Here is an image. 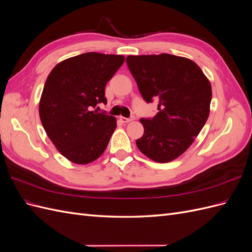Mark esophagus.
Here are the masks:
<instances>
[{"label": "esophagus", "mask_w": 252, "mask_h": 252, "mask_svg": "<svg viewBox=\"0 0 252 252\" xmlns=\"http://www.w3.org/2000/svg\"><path fill=\"white\" fill-rule=\"evenodd\" d=\"M134 119V117H130V118H125V117H120V121L122 123H129Z\"/></svg>", "instance_id": "obj_1"}]
</instances>
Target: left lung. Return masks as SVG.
<instances>
[{"label": "left lung", "mask_w": 252, "mask_h": 252, "mask_svg": "<svg viewBox=\"0 0 252 252\" xmlns=\"http://www.w3.org/2000/svg\"><path fill=\"white\" fill-rule=\"evenodd\" d=\"M127 66L143 98L158 101L152 119H141L136 146L152 161L167 163L189 148L209 116L211 86L193 61L161 53L128 56Z\"/></svg>", "instance_id": "left-lung-1"}]
</instances>
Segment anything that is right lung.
<instances>
[{"instance_id": "right-lung-1", "label": "right lung", "mask_w": 252, "mask_h": 252, "mask_svg": "<svg viewBox=\"0 0 252 252\" xmlns=\"http://www.w3.org/2000/svg\"><path fill=\"white\" fill-rule=\"evenodd\" d=\"M124 60L86 52L62 61L49 73L40 100V119L60 154L72 163L94 162L107 147L117 120L94 108L107 103L105 86Z\"/></svg>"}]
</instances>
